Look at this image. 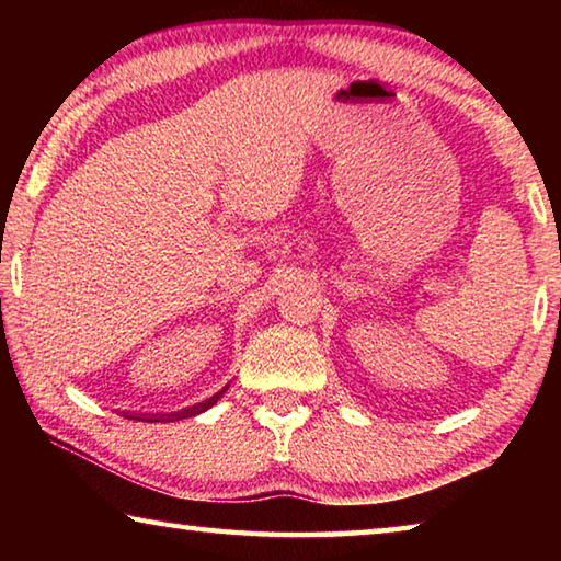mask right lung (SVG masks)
<instances>
[{
    "label": "right lung",
    "instance_id": "1",
    "mask_svg": "<svg viewBox=\"0 0 561 561\" xmlns=\"http://www.w3.org/2000/svg\"><path fill=\"white\" fill-rule=\"evenodd\" d=\"M225 391H227V386L222 388L220 393H215L213 398H207V401L197 403V405H193V408H185V411H178V413H168V415H128V413H126V417H133V421H146V423H158V421H168V423H170V421H180V417L197 415V413L207 411V408H213V405L217 403V398H220Z\"/></svg>",
    "mask_w": 561,
    "mask_h": 561
}]
</instances>
